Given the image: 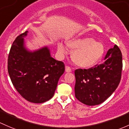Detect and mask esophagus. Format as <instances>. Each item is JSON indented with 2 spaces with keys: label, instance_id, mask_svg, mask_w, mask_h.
<instances>
[{
  "label": "esophagus",
  "instance_id": "esophagus-1",
  "mask_svg": "<svg viewBox=\"0 0 129 129\" xmlns=\"http://www.w3.org/2000/svg\"><path fill=\"white\" fill-rule=\"evenodd\" d=\"M66 72H72V69L69 66H66Z\"/></svg>",
  "mask_w": 129,
  "mask_h": 129
}]
</instances>
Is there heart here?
I'll return each instance as SVG.
<instances>
[{
	"instance_id": "heart-1",
	"label": "heart",
	"mask_w": 129,
	"mask_h": 129,
	"mask_svg": "<svg viewBox=\"0 0 129 129\" xmlns=\"http://www.w3.org/2000/svg\"><path fill=\"white\" fill-rule=\"evenodd\" d=\"M66 45L73 51L72 59L76 66L84 69L90 68L97 64L104 54V45L96 41L93 38H76L68 41ZM57 51L61 55L67 53V49L62 44H58Z\"/></svg>"
}]
</instances>
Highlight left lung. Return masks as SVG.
<instances>
[{
    "instance_id": "left-lung-1",
    "label": "left lung",
    "mask_w": 129,
    "mask_h": 129,
    "mask_svg": "<svg viewBox=\"0 0 129 129\" xmlns=\"http://www.w3.org/2000/svg\"><path fill=\"white\" fill-rule=\"evenodd\" d=\"M101 64L75 71V94L88 106L98 105L108 98L118 86L122 69V57L117 45L109 49Z\"/></svg>"
}]
</instances>
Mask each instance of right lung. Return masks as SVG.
Instances as JSON below:
<instances>
[{"label":"right lung","mask_w":129,"mask_h":129,"mask_svg":"<svg viewBox=\"0 0 129 129\" xmlns=\"http://www.w3.org/2000/svg\"><path fill=\"white\" fill-rule=\"evenodd\" d=\"M28 32L17 36L12 44L8 57V72L21 96L29 102L42 103L54 96L65 66L51 56L47 46L33 52L28 51L24 42Z\"/></svg>","instance_id":"add662e5"}]
</instances>
